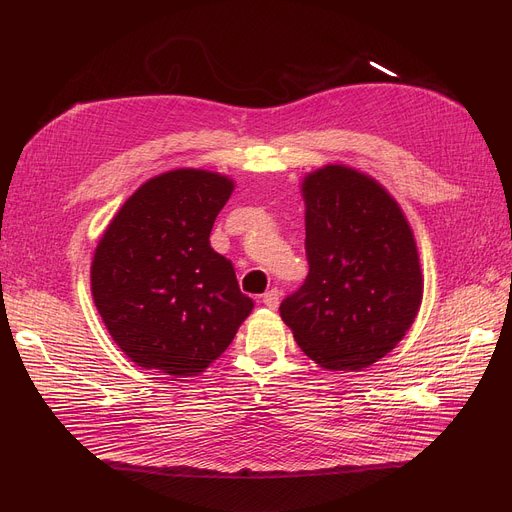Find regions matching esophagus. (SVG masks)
Listing matches in <instances>:
<instances>
[{
	"label": "esophagus",
	"instance_id": "obj_1",
	"mask_svg": "<svg viewBox=\"0 0 512 512\" xmlns=\"http://www.w3.org/2000/svg\"><path fill=\"white\" fill-rule=\"evenodd\" d=\"M261 301H263V305L268 307V309H276L278 303H280V291H276V288H272V291H268V293H265V295L261 297Z\"/></svg>",
	"mask_w": 512,
	"mask_h": 512
}]
</instances>
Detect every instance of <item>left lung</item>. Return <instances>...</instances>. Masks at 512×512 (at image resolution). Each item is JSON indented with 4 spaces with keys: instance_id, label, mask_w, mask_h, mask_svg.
<instances>
[{
    "instance_id": "8db88e82",
    "label": "left lung",
    "mask_w": 512,
    "mask_h": 512,
    "mask_svg": "<svg viewBox=\"0 0 512 512\" xmlns=\"http://www.w3.org/2000/svg\"><path fill=\"white\" fill-rule=\"evenodd\" d=\"M301 194L309 274L280 316L324 370H362L418 316L425 282L414 232L385 186L353 167L307 173Z\"/></svg>"
}]
</instances>
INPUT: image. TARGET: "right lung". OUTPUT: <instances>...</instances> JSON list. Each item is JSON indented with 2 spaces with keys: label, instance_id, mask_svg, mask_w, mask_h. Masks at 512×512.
Wrapping results in <instances>:
<instances>
[{
  "label": "right lung",
  "instance_id": "add662e5",
  "mask_svg": "<svg viewBox=\"0 0 512 512\" xmlns=\"http://www.w3.org/2000/svg\"><path fill=\"white\" fill-rule=\"evenodd\" d=\"M228 175L173 169L133 192L92 261L98 314L131 362L173 379L205 372L253 311L234 265L211 249Z\"/></svg>",
  "mask_w": 512,
  "mask_h": 512
}]
</instances>
